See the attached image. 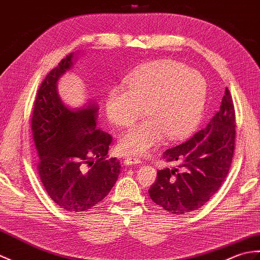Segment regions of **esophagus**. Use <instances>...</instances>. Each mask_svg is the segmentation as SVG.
<instances>
[{
  "instance_id": "1",
  "label": "esophagus",
  "mask_w": 260,
  "mask_h": 260,
  "mask_svg": "<svg viewBox=\"0 0 260 260\" xmlns=\"http://www.w3.org/2000/svg\"><path fill=\"white\" fill-rule=\"evenodd\" d=\"M141 159L140 158H136V157H127V158H125V160H124V164L126 165V166H132V165H138V164H141Z\"/></svg>"
}]
</instances>
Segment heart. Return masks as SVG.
Instances as JSON below:
<instances>
[{"label":"heart","instance_id":"b5f03b06","mask_svg":"<svg viewBox=\"0 0 260 260\" xmlns=\"http://www.w3.org/2000/svg\"><path fill=\"white\" fill-rule=\"evenodd\" d=\"M107 94L106 115L118 127L147 118L120 135L117 148L125 155H143L164 137L177 141L195 131L203 117L207 84L183 63L160 59L142 66Z\"/></svg>","mask_w":260,"mask_h":260}]
</instances>
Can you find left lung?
<instances>
[{
    "mask_svg": "<svg viewBox=\"0 0 260 260\" xmlns=\"http://www.w3.org/2000/svg\"><path fill=\"white\" fill-rule=\"evenodd\" d=\"M236 119L231 93L225 90L219 111L206 127L162 154L176 168L157 172L150 199L171 214L184 215L206 204L219 189L232 165Z\"/></svg>",
    "mask_w": 260,
    "mask_h": 260,
    "instance_id": "left-lung-1",
    "label": "left lung"
}]
</instances>
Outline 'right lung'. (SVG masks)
Masks as SVG:
<instances>
[{
	"label": "right lung",
	"mask_w": 260,
	"mask_h": 260,
	"mask_svg": "<svg viewBox=\"0 0 260 260\" xmlns=\"http://www.w3.org/2000/svg\"><path fill=\"white\" fill-rule=\"evenodd\" d=\"M78 53L63 58L42 82L32 116L42 184L53 202L71 213L86 212L102 202L120 172L116 158L105 159L112 136L96 125L98 103L73 108L57 92L58 80L73 68Z\"/></svg>",
	"instance_id": "right-lung-1"
}]
</instances>
